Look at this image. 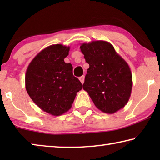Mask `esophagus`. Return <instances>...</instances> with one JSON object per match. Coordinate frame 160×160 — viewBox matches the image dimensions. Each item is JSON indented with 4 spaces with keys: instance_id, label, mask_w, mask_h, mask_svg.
I'll use <instances>...</instances> for the list:
<instances>
[{
    "instance_id": "34e87169",
    "label": "esophagus",
    "mask_w": 160,
    "mask_h": 160,
    "mask_svg": "<svg viewBox=\"0 0 160 160\" xmlns=\"http://www.w3.org/2000/svg\"><path fill=\"white\" fill-rule=\"evenodd\" d=\"M79 81L81 82V83H82V84H83V83H84V76H80L79 78Z\"/></svg>"
}]
</instances>
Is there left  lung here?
<instances>
[{
    "label": "left lung",
    "mask_w": 160,
    "mask_h": 160,
    "mask_svg": "<svg viewBox=\"0 0 160 160\" xmlns=\"http://www.w3.org/2000/svg\"><path fill=\"white\" fill-rule=\"evenodd\" d=\"M89 65L83 89L102 112L113 113L125 106L132 90V74L128 63L106 41L80 47Z\"/></svg>",
    "instance_id": "left-lung-1"
}]
</instances>
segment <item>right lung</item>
I'll return each mask as SVG.
<instances>
[{
  "mask_svg": "<svg viewBox=\"0 0 160 160\" xmlns=\"http://www.w3.org/2000/svg\"><path fill=\"white\" fill-rule=\"evenodd\" d=\"M69 47L52 45L37 54L28 66L25 86L28 95L43 111L60 116L71 108L82 84L65 63Z\"/></svg>",
  "mask_w": 160,
  "mask_h": 160,
  "instance_id": "right-lung-1",
  "label": "right lung"
}]
</instances>
